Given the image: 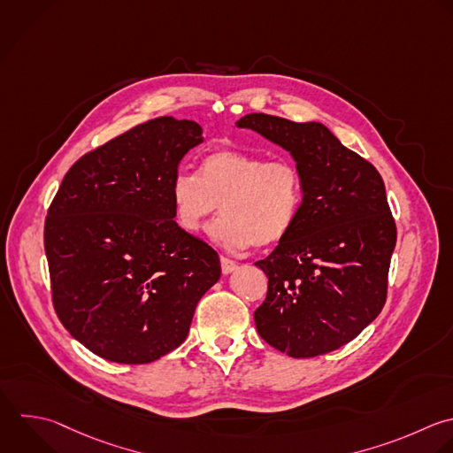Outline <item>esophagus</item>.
Wrapping results in <instances>:
<instances>
[{
    "mask_svg": "<svg viewBox=\"0 0 453 453\" xmlns=\"http://www.w3.org/2000/svg\"><path fill=\"white\" fill-rule=\"evenodd\" d=\"M235 269H237V264L234 260H230L226 257H221V271H223V274H230Z\"/></svg>",
    "mask_w": 453,
    "mask_h": 453,
    "instance_id": "34e87169",
    "label": "esophagus"
}]
</instances>
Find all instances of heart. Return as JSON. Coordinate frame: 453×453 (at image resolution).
I'll return each instance as SVG.
<instances>
[{"label": "heart", "instance_id": "heart-1", "mask_svg": "<svg viewBox=\"0 0 453 453\" xmlns=\"http://www.w3.org/2000/svg\"><path fill=\"white\" fill-rule=\"evenodd\" d=\"M170 196L186 232H202L221 207L211 230L214 241L232 251L265 248L292 230L303 205V175L288 159L219 149L202 157L198 175L177 173Z\"/></svg>", "mask_w": 453, "mask_h": 453}]
</instances>
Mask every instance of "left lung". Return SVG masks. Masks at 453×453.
<instances>
[{"mask_svg": "<svg viewBox=\"0 0 453 453\" xmlns=\"http://www.w3.org/2000/svg\"><path fill=\"white\" fill-rule=\"evenodd\" d=\"M280 145L303 175L292 230L258 260L267 296L258 334L292 357H313L354 340L382 310L396 242L384 182L366 159L319 122L250 113L235 122Z\"/></svg>", "mask_w": 453, "mask_h": 453, "instance_id": "obj_1", "label": "left lung"}]
</instances>
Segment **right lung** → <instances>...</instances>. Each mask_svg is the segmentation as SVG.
Wrapping results in <instances>:
<instances>
[{
  "label": "right lung",
  "instance_id": "add662e5",
  "mask_svg": "<svg viewBox=\"0 0 453 453\" xmlns=\"http://www.w3.org/2000/svg\"><path fill=\"white\" fill-rule=\"evenodd\" d=\"M202 142L193 120L140 124L80 157L50 205L55 311L104 359L143 365L177 349L221 276L218 253L173 219L170 196L180 159Z\"/></svg>",
  "mask_w": 453,
  "mask_h": 453
}]
</instances>
